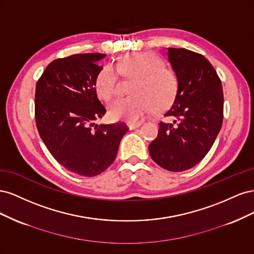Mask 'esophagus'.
<instances>
[{
    "label": "esophagus",
    "instance_id": "1",
    "mask_svg": "<svg viewBox=\"0 0 254 254\" xmlns=\"http://www.w3.org/2000/svg\"><path fill=\"white\" fill-rule=\"evenodd\" d=\"M141 125H142V123H129L128 127H129L130 129H134V128L140 127Z\"/></svg>",
    "mask_w": 254,
    "mask_h": 254
}]
</instances>
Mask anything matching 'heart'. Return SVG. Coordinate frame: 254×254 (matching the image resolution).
Here are the masks:
<instances>
[{
    "label": "heart",
    "instance_id": "b5f03b06",
    "mask_svg": "<svg viewBox=\"0 0 254 254\" xmlns=\"http://www.w3.org/2000/svg\"><path fill=\"white\" fill-rule=\"evenodd\" d=\"M119 70L126 78L133 79L129 91L132 95L114 101L109 107L110 117L117 121L137 123L151 109L163 111L170 107L179 89L178 76L173 68L150 52L132 53L122 58L117 67L104 65L96 75L98 96L109 101L119 91Z\"/></svg>",
    "mask_w": 254,
    "mask_h": 254
}]
</instances>
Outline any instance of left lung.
<instances>
[{"label": "left lung", "mask_w": 254, "mask_h": 254, "mask_svg": "<svg viewBox=\"0 0 254 254\" xmlns=\"http://www.w3.org/2000/svg\"><path fill=\"white\" fill-rule=\"evenodd\" d=\"M167 58L178 76L179 89L159 123L158 135L149 146L151 159L171 172L195 166L211 149L224 119L221 81L201 54L186 49H167Z\"/></svg>", "instance_id": "left-lung-1"}]
</instances>
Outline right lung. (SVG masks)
Masks as SVG:
<instances>
[{
	"instance_id": "right-lung-1",
	"label": "right lung",
	"mask_w": 254,
	"mask_h": 254,
	"mask_svg": "<svg viewBox=\"0 0 254 254\" xmlns=\"http://www.w3.org/2000/svg\"><path fill=\"white\" fill-rule=\"evenodd\" d=\"M99 53L75 54L52 61L38 79L35 119L38 132L57 162L67 171L93 177L117 157L125 123L95 125L106 108L98 101L95 78L103 66Z\"/></svg>"
}]
</instances>
